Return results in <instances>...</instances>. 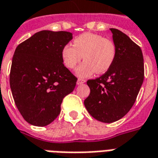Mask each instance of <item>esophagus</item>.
Masks as SVG:
<instances>
[{
    "label": "esophagus",
    "instance_id": "obj_1",
    "mask_svg": "<svg viewBox=\"0 0 158 158\" xmlns=\"http://www.w3.org/2000/svg\"><path fill=\"white\" fill-rule=\"evenodd\" d=\"M85 79H78V80H77V85H82V84H85Z\"/></svg>",
    "mask_w": 158,
    "mask_h": 158
}]
</instances>
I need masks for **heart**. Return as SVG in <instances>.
<instances>
[{"label": "heart", "mask_w": 158, "mask_h": 158, "mask_svg": "<svg viewBox=\"0 0 158 158\" xmlns=\"http://www.w3.org/2000/svg\"><path fill=\"white\" fill-rule=\"evenodd\" d=\"M115 46L112 41L102 36L85 32L76 37L73 45L66 44L61 52L64 66L73 69L81 61H85L75 70L79 77H89L96 71L104 73L111 67L115 58Z\"/></svg>", "instance_id": "b5f03b06"}]
</instances>
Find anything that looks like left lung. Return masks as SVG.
<instances>
[{
	"mask_svg": "<svg viewBox=\"0 0 158 158\" xmlns=\"http://www.w3.org/2000/svg\"><path fill=\"white\" fill-rule=\"evenodd\" d=\"M110 30L116 50L115 60L105 74L87 81L90 94L84 102L89 113L104 123L115 122L127 115L144 79L141 48L120 30Z\"/></svg>",
	"mask_w": 158,
	"mask_h": 158,
	"instance_id": "left-lung-1",
	"label": "left lung"
}]
</instances>
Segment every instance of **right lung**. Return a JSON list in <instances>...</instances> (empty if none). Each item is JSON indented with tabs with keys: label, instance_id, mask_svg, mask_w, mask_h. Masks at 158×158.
I'll list each match as a JSON object with an SVG mask.
<instances>
[{
	"label": "right lung",
	"instance_id": "add662e5",
	"mask_svg": "<svg viewBox=\"0 0 158 158\" xmlns=\"http://www.w3.org/2000/svg\"><path fill=\"white\" fill-rule=\"evenodd\" d=\"M73 34L38 31L19 44L12 58L10 86L18 110L29 124L45 127L59 115L62 101L74 89L75 76L64 66L61 52Z\"/></svg>",
	"mask_w": 158,
	"mask_h": 158
}]
</instances>
